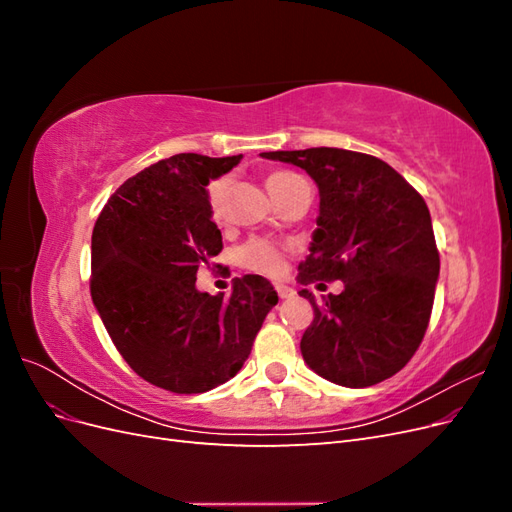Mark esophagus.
I'll return each instance as SVG.
<instances>
[{"instance_id":"esophagus-1","label":"esophagus","mask_w":512,"mask_h":512,"mask_svg":"<svg viewBox=\"0 0 512 512\" xmlns=\"http://www.w3.org/2000/svg\"><path fill=\"white\" fill-rule=\"evenodd\" d=\"M275 290H277V294H280V299H288V297H292V294H294V290L284 286V284H275Z\"/></svg>"}]
</instances>
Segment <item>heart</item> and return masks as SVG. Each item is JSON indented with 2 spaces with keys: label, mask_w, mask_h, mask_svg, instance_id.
Listing matches in <instances>:
<instances>
[{
  "label": "heart",
  "mask_w": 512,
  "mask_h": 512,
  "mask_svg": "<svg viewBox=\"0 0 512 512\" xmlns=\"http://www.w3.org/2000/svg\"><path fill=\"white\" fill-rule=\"evenodd\" d=\"M299 175L290 173V170H275L267 177V190L271 196L280 194L282 190H286L288 185L297 183ZM228 179L220 177L209 183L207 190V203H209V211L211 218L215 222H220L226 215V207H228ZM237 262L241 267L262 273V275H282L286 260H284V250L277 243L269 241V239H250L245 245H241L237 250Z\"/></svg>",
  "instance_id": "heart-1"
}]
</instances>
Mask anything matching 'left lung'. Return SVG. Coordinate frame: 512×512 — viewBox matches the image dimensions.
I'll use <instances>...</instances> for the list:
<instances>
[{"instance_id":"8db88e82","label":"left lung","mask_w":512,"mask_h":512,"mask_svg":"<svg viewBox=\"0 0 512 512\" xmlns=\"http://www.w3.org/2000/svg\"><path fill=\"white\" fill-rule=\"evenodd\" d=\"M303 168L318 185V228L299 265V290L314 307L301 337L309 369L348 389L395 376L427 331L440 256L423 196L386 162L335 147L265 151ZM342 279L318 306L306 290Z\"/></svg>"}]
</instances>
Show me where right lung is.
Returning a JSON list of instances; mask_svg holds the SVG:
<instances>
[{
  "mask_svg": "<svg viewBox=\"0 0 512 512\" xmlns=\"http://www.w3.org/2000/svg\"><path fill=\"white\" fill-rule=\"evenodd\" d=\"M243 156L177 153L130 177L108 198L91 235V299L126 363L173 393L228 382L252 352L277 292L260 275L237 277L230 297L196 288L222 252L209 181Z\"/></svg>",
  "mask_w": 512,
  "mask_h": 512,
  "instance_id": "obj_1",
  "label": "right lung"
}]
</instances>
